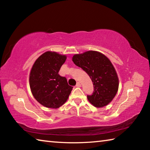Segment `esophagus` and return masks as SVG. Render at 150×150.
Returning a JSON list of instances; mask_svg holds the SVG:
<instances>
[{"instance_id": "esophagus-1", "label": "esophagus", "mask_w": 150, "mask_h": 150, "mask_svg": "<svg viewBox=\"0 0 150 150\" xmlns=\"http://www.w3.org/2000/svg\"><path fill=\"white\" fill-rule=\"evenodd\" d=\"M76 87H81V83H77V84H76Z\"/></svg>"}]
</instances>
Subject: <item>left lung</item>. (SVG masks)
Returning a JSON list of instances; mask_svg holds the SVG:
<instances>
[{"instance_id":"left-lung-1","label":"left lung","mask_w":150,"mask_h":150,"mask_svg":"<svg viewBox=\"0 0 150 150\" xmlns=\"http://www.w3.org/2000/svg\"><path fill=\"white\" fill-rule=\"evenodd\" d=\"M75 64L85 71L92 81L94 91L88 100L96 108L108 105L118 90L119 80L115 68L108 58L96 51H87L72 57Z\"/></svg>"}]
</instances>
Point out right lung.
Listing matches in <instances>:
<instances>
[{"label": "right lung", "instance_id": "1", "mask_svg": "<svg viewBox=\"0 0 150 150\" xmlns=\"http://www.w3.org/2000/svg\"><path fill=\"white\" fill-rule=\"evenodd\" d=\"M67 56L48 51L38 58L30 73L29 83L33 96L47 108H57L69 98L73 89L67 79L58 74Z\"/></svg>", "mask_w": 150, "mask_h": 150}]
</instances>
